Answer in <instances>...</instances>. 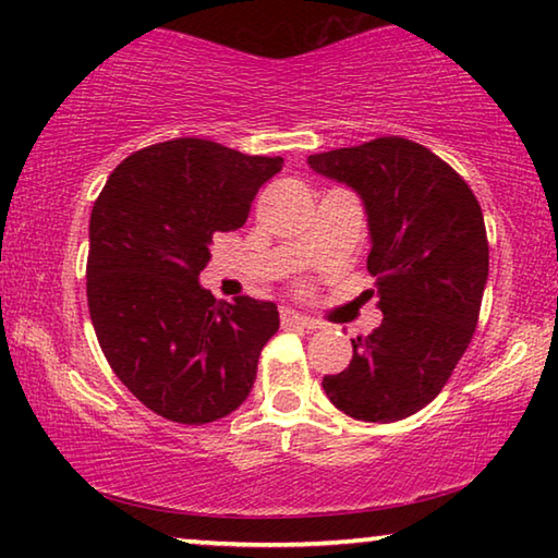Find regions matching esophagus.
I'll return each instance as SVG.
<instances>
[{"label":"esophagus","mask_w":558,"mask_h":558,"mask_svg":"<svg viewBox=\"0 0 558 558\" xmlns=\"http://www.w3.org/2000/svg\"><path fill=\"white\" fill-rule=\"evenodd\" d=\"M280 323L282 327H300V329H317L319 323L307 315H300L292 307H280Z\"/></svg>","instance_id":"34e87169"}]
</instances>
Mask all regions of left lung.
Returning <instances> with one entry per match:
<instances>
[{
    "instance_id": "left-lung-1",
    "label": "left lung",
    "mask_w": 558,
    "mask_h": 558,
    "mask_svg": "<svg viewBox=\"0 0 558 558\" xmlns=\"http://www.w3.org/2000/svg\"><path fill=\"white\" fill-rule=\"evenodd\" d=\"M307 165L362 199L366 270L384 313L323 389L356 421L409 418L440 393L475 332L489 270L483 209L456 169L396 135L310 155Z\"/></svg>"
}]
</instances>
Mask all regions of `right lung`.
Here are the masks:
<instances>
[{"label":"right lung","mask_w":558,"mask_h":558,"mask_svg":"<svg viewBox=\"0 0 558 558\" xmlns=\"http://www.w3.org/2000/svg\"><path fill=\"white\" fill-rule=\"evenodd\" d=\"M282 157L177 137L112 169L90 214L88 310L110 369L167 421L202 426L248 399L276 302L199 286L214 235L241 229Z\"/></svg>","instance_id":"right-lung-1"}]
</instances>
